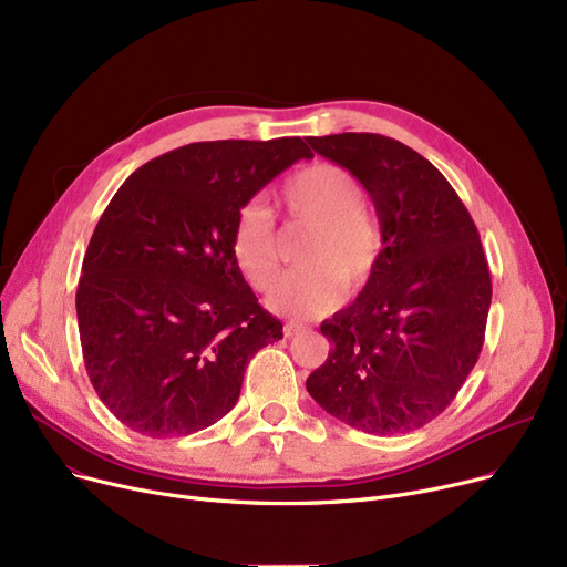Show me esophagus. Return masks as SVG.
I'll list each match as a JSON object with an SVG mask.
<instances>
[{
    "label": "esophagus",
    "instance_id": "esophagus-1",
    "mask_svg": "<svg viewBox=\"0 0 567 567\" xmlns=\"http://www.w3.org/2000/svg\"><path fill=\"white\" fill-rule=\"evenodd\" d=\"M306 333V326L303 323H293V321H287L285 323V338H296Z\"/></svg>",
    "mask_w": 567,
    "mask_h": 567
}]
</instances>
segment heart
Listing matches in <instances>:
<instances>
[{
	"label": "heart",
	"mask_w": 567,
	"mask_h": 567,
	"mask_svg": "<svg viewBox=\"0 0 567 567\" xmlns=\"http://www.w3.org/2000/svg\"><path fill=\"white\" fill-rule=\"evenodd\" d=\"M280 202L291 223L312 227L299 261L268 296V306L291 317L331 312L342 301V287L359 293L374 276L381 236L363 206L355 176L333 163H315L296 172L282 188ZM231 259L241 276L266 291L280 266L274 218L261 206L241 208L231 229Z\"/></svg>",
	"instance_id": "obj_1"
}]
</instances>
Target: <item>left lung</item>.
Wrapping results in <instances>:
<instances>
[{
  "label": "left lung",
  "instance_id": "1",
  "mask_svg": "<svg viewBox=\"0 0 567 567\" xmlns=\"http://www.w3.org/2000/svg\"><path fill=\"white\" fill-rule=\"evenodd\" d=\"M370 193L381 252L355 301L321 323L329 359L306 389L338 421L406 434L449 406L478 361L492 278L481 234L445 176L377 133L308 137Z\"/></svg>",
  "mask_w": 567,
  "mask_h": 567
}]
</instances>
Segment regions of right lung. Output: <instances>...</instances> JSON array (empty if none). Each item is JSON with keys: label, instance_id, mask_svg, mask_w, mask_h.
I'll return each mask as SVG.
<instances>
[{"label": "right lung", "instance_id": "add662e5", "mask_svg": "<svg viewBox=\"0 0 567 567\" xmlns=\"http://www.w3.org/2000/svg\"><path fill=\"white\" fill-rule=\"evenodd\" d=\"M299 158L301 137L178 146L135 169L89 241L75 310L84 368L137 434L218 423L252 355L282 340L231 259L241 208Z\"/></svg>", "mask_w": 567, "mask_h": 567}]
</instances>
